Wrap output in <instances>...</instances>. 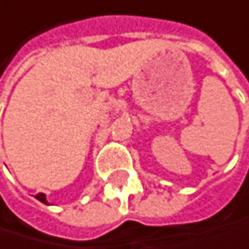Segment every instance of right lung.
I'll return each instance as SVG.
<instances>
[{"label":"right lung","instance_id":"1","mask_svg":"<svg viewBox=\"0 0 249 249\" xmlns=\"http://www.w3.org/2000/svg\"><path fill=\"white\" fill-rule=\"evenodd\" d=\"M36 198L40 200V202L44 203V205H49V203H47V200H46V194H43V193H38V194L36 196Z\"/></svg>","mask_w":249,"mask_h":249}]
</instances>
